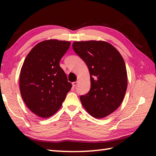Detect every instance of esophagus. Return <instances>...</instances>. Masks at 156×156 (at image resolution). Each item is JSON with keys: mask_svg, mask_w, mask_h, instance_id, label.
<instances>
[{"mask_svg": "<svg viewBox=\"0 0 156 156\" xmlns=\"http://www.w3.org/2000/svg\"><path fill=\"white\" fill-rule=\"evenodd\" d=\"M77 84H78V81L73 82V83H72V85H73V87H76L77 86Z\"/></svg>", "mask_w": 156, "mask_h": 156, "instance_id": "1", "label": "esophagus"}]
</instances>
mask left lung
Returning <instances> with one entry per match:
<instances>
[{"mask_svg":"<svg viewBox=\"0 0 156 156\" xmlns=\"http://www.w3.org/2000/svg\"><path fill=\"white\" fill-rule=\"evenodd\" d=\"M73 49L87 65L91 88L80 96L82 105L96 118L109 115L122 103L127 88V74L119 51L105 41L74 42Z\"/></svg>","mask_w":156,"mask_h":156,"instance_id":"8db88e82","label":"left lung"}]
</instances>
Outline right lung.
<instances>
[{
  "label": "right lung",
  "instance_id": "1",
  "mask_svg": "<svg viewBox=\"0 0 156 156\" xmlns=\"http://www.w3.org/2000/svg\"><path fill=\"white\" fill-rule=\"evenodd\" d=\"M70 44L65 41H43L31 50L23 62L21 96L30 110L41 118L56 113L72 87L59 65Z\"/></svg>",
  "mask_w": 156,
  "mask_h": 156
}]
</instances>
